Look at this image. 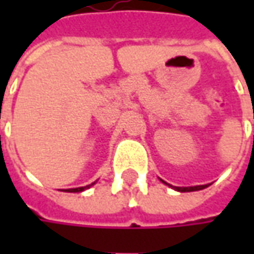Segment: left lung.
Listing matches in <instances>:
<instances>
[{
    "label": "left lung",
    "instance_id": "left-lung-1",
    "mask_svg": "<svg viewBox=\"0 0 254 254\" xmlns=\"http://www.w3.org/2000/svg\"><path fill=\"white\" fill-rule=\"evenodd\" d=\"M162 181V180H161ZM164 182V181H162ZM165 185H168L171 188H174L175 190H180V192H192V190H203V188H206L208 185H196V187H172L170 184H167V182H164Z\"/></svg>",
    "mask_w": 254,
    "mask_h": 254
}]
</instances>
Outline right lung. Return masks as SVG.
<instances>
[{
  "mask_svg": "<svg viewBox=\"0 0 254 254\" xmlns=\"http://www.w3.org/2000/svg\"><path fill=\"white\" fill-rule=\"evenodd\" d=\"M93 184H94V182H93ZM93 184H90V185H86V187H80V188H72V190H66V192H82V190L90 188Z\"/></svg>",
  "mask_w": 254,
  "mask_h": 254,
  "instance_id": "add662e5",
  "label": "right lung"
}]
</instances>
